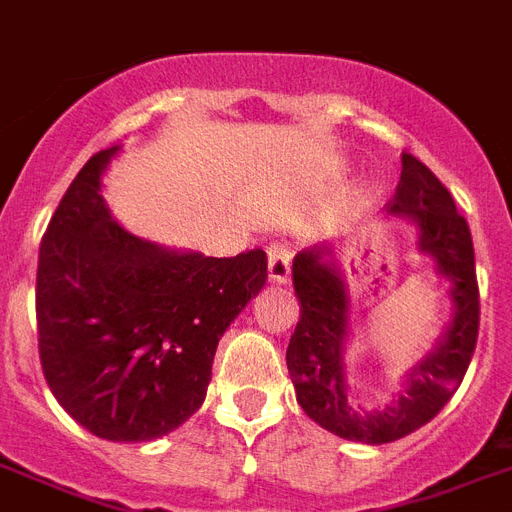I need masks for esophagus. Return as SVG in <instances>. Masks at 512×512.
<instances>
[{"label": "esophagus", "mask_w": 512, "mask_h": 512, "mask_svg": "<svg viewBox=\"0 0 512 512\" xmlns=\"http://www.w3.org/2000/svg\"><path fill=\"white\" fill-rule=\"evenodd\" d=\"M291 257L294 249L289 242H273L268 247V278L273 283H286L291 276Z\"/></svg>", "instance_id": "1"}]
</instances>
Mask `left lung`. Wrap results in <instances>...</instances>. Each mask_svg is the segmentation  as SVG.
I'll return each mask as SVG.
<instances>
[{
    "mask_svg": "<svg viewBox=\"0 0 512 512\" xmlns=\"http://www.w3.org/2000/svg\"><path fill=\"white\" fill-rule=\"evenodd\" d=\"M401 163V182L388 213L416 223L419 249L453 283V320L435 349L406 372L403 393L385 409L364 411L349 395L343 351L351 302L338 263H333V247L302 249L291 268L299 322L286 351V367L296 401L322 429L364 445L401 440L435 419L461 385L479 336V283L466 218L455 210L445 184L419 158L403 153Z\"/></svg>",
    "mask_w": 512,
    "mask_h": 512,
    "instance_id": "obj_1",
    "label": "left lung"
}]
</instances>
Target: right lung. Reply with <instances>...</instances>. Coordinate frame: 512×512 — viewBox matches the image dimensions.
Wrapping results in <instances>:
<instances>
[{
    "label": "right lung",
    "mask_w": 512,
    "mask_h": 512,
    "mask_svg": "<svg viewBox=\"0 0 512 512\" xmlns=\"http://www.w3.org/2000/svg\"><path fill=\"white\" fill-rule=\"evenodd\" d=\"M117 150L90 156L41 239L38 354L77 424L103 440L148 442L203 406L218 341L265 286L268 257H205L130 234L101 197Z\"/></svg>",
    "instance_id": "add662e5"
}]
</instances>
